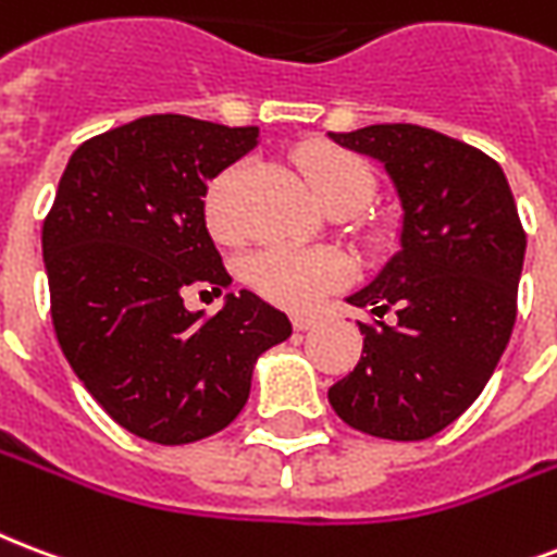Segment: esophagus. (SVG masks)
I'll return each mask as SVG.
<instances>
[{
	"mask_svg": "<svg viewBox=\"0 0 557 557\" xmlns=\"http://www.w3.org/2000/svg\"><path fill=\"white\" fill-rule=\"evenodd\" d=\"M315 324H318L315 315H295V318H292V326H295L297 333H307V330H312Z\"/></svg>",
	"mask_w": 557,
	"mask_h": 557,
	"instance_id": "esophagus-1",
	"label": "esophagus"
}]
</instances>
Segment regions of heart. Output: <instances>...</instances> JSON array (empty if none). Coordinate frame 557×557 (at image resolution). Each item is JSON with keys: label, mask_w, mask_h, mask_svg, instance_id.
Listing matches in <instances>:
<instances>
[{"label": "heart", "mask_w": 557, "mask_h": 557, "mask_svg": "<svg viewBox=\"0 0 557 557\" xmlns=\"http://www.w3.org/2000/svg\"><path fill=\"white\" fill-rule=\"evenodd\" d=\"M297 172L307 181L309 193L324 212L362 210L373 193V177L368 165L350 151L333 146L297 148ZM242 165L224 169L215 177L203 198V215L212 236L222 242H236L242 236V222L236 215V186H239ZM245 277L265 300L286 309H307L324 297L342 277V262L333 253L288 245H269L257 250L245 265Z\"/></svg>", "instance_id": "obj_1"}]
</instances>
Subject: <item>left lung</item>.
<instances>
[{
    "label": "left lung",
    "instance_id": "obj_1",
    "mask_svg": "<svg viewBox=\"0 0 557 557\" xmlns=\"http://www.w3.org/2000/svg\"><path fill=\"white\" fill-rule=\"evenodd\" d=\"M330 139L385 165L403 227L397 253L347 297L376 324H359L362 359L326 397L364 435L432 438L482 394L515 330L525 257L515 195L496 160L430 127Z\"/></svg>",
    "mask_w": 557,
    "mask_h": 557
}]
</instances>
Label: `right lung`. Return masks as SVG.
<instances>
[{"label":"right lung","instance_id":"obj_1","mask_svg":"<svg viewBox=\"0 0 557 557\" xmlns=\"http://www.w3.org/2000/svg\"><path fill=\"white\" fill-rule=\"evenodd\" d=\"M257 137L157 113L87 139L63 169L42 222L54 335L84 388L139 438L172 447L222 432L257 359L292 335L286 312L248 288L212 318L184 304L231 286L203 195Z\"/></svg>","mask_w":557,"mask_h":557}]
</instances>
